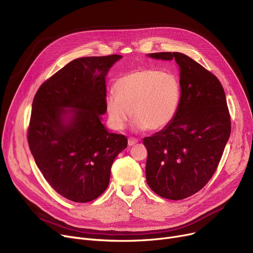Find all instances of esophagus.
Instances as JSON below:
<instances>
[{
	"instance_id": "obj_1",
	"label": "esophagus",
	"mask_w": 253,
	"mask_h": 253,
	"mask_svg": "<svg viewBox=\"0 0 253 253\" xmlns=\"http://www.w3.org/2000/svg\"><path fill=\"white\" fill-rule=\"evenodd\" d=\"M137 142H138V140H137V139H135V138H133V137L128 138V145H129V146L135 145Z\"/></svg>"
}]
</instances>
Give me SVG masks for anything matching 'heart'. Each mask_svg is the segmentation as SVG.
Segmentation results:
<instances>
[{"label": "heart", "mask_w": 253, "mask_h": 253, "mask_svg": "<svg viewBox=\"0 0 253 253\" xmlns=\"http://www.w3.org/2000/svg\"><path fill=\"white\" fill-rule=\"evenodd\" d=\"M115 93L106 97L109 121L123 129L130 117L137 130L158 131L169 125L178 112L181 86L176 75L154 68L132 71L114 84Z\"/></svg>", "instance_id": "b5f03b06"}]
</instances>
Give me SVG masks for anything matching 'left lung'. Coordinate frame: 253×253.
Returning a JSON list of instances; mask_svg holds the SVG:
<instances>
[{"label": "left lung", "instance_id": "8db88e82", "mask_svg": "<svg viewBox=\"0 0 253 253\" xmlns=\"http://www.w3.org/2000/svg\"><path fill=\"white\" fill-rule=\"evenodd\" d=\"M148 57L175 60L181 102L174 120L145 137L146 182L158 195L179 200L198 192L212 177L231 133L224 88L218 79L182 53Z\"/></svg>", "mask_w": 253, "mask_h": 253}]
</instances>
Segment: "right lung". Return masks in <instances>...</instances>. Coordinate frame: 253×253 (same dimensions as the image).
<instances>
[{"label":"right lung","instance_id":"1","mask_svg":"<svg viewBox=\"0 0 253 253\" xmlns=\"http://www.w3.org/2000/svg\"><path fill=\"white\" fill-rule=\"evenodd\" d=\"M120 59H75L33 98L27 136L33 159L53 189L75 203H88L107 189L113 162L127 147V138L102 122L106 77Z\"/></svg>","mask_w":253,"mask_h":253}]
</instances>
